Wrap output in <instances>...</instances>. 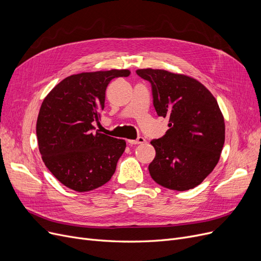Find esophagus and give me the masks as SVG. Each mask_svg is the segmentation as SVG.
Segmentation results:
<instances>
[{"label":"esophagus","mask_w":261,"mask_h":261,"mask_svg":"<svg viewBox=\"0 0 261 261\" xmlns=\"http://www.w3.org/2000/svg\"><path fill=\"white\" fill-rule=\"evenodd\" d=\"M146 140L145 138L143 137H138L136 140H128V143L129 144H141V143H144Z\"/></svg>","instance_id":"obj_1"}]
</instances>
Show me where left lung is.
<instances>
[{
  "mask_svg": "<svg viewBox=\"0 0 261 261\" xmlns=\"http://www.w3.org/2000/svg\"><path fill=\"white\" fill-rule=\"evenodd\" d=\"M152 85L153 104L170 127L151 144L156 151L148 166L152 178L171 190L200 185L217 166L225 141V123L218 102L193 77L160 69H139Z\"/></svg>",
  "mask_w": 261,
  "mask_h": 261,
  "instance_id": "8db88e82",
  "label": "left lung"
}]
</instances>
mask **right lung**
<instances>
[{
	"mask_svg": "<svg viewBox=\"0 0 261 261\" xmlns=\"http://www.w3.org/2000/svg\"><path fill=\"white\" fill-rule=\"evenodd\" d=\"M129 70L73 74L43 100L36 124L39 152L49 172L66 187L91 191L109 181L126 142L94 132L111 80Z\"/></svg>",
	"mask_w": 261,
	"mask_h": 261,
	"instance_id": "1",
	"label": "right lung"
}]
</instances>
